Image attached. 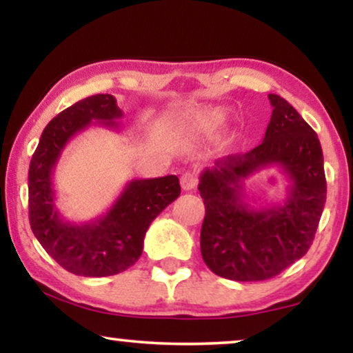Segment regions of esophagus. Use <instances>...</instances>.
I'll use <instances>...</instances> for the list:
<instances>
[{"label": "esophagus", "mask_w": 353, "mask_h": 353, "mask_svg": "<svg viewBox=\"0 0 353 353\" xmlns=\"http://www.w3.org/2000/svg\"><path fill=\"white\" fill-rule=\"evenodd\" d=\"M180 181H181V188L185 191H191L197 186V176L194 175V173H190V172L183 173Z\"/></svg>", "instance_id": "esophagus-1"}]
</instances>
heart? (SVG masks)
Returning a JSON list of instances; mask_svg holds the SVG:
<instances>
[{
    "label": "heart",
    "instance_id": "b5f03b06",
    "mask_svg": "<svg viewBox=\"0 0 353 353\" xmlns=\"http://www.w3.org/2000/svg\"><path fill=\"white\" fill-rule=\"evenodd\" d=\"M197 125L204 128H214L219 127V125L225 120V112L221 109L216 108H210V109H204L197 114Z\"/></svg>",
    "mask_w": 353,
    "mask_h": 353
}]
</instances>
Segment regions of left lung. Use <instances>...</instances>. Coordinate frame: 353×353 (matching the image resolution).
<instances>
[{"mask_svg":"<svg viewBox=\"0 0 353 353\" xmlns=\"http://www.w3.org/2000/svg\"><path fill=\"white\" fill-rule=\"evenodd\" d=\"M263 141L245 154H231L202 172L204 199L201 254L207 267L234 281H263L302 259L310 249L326 202L323 151L316 133L278 94ZM278 168L292 183L287 201L255 210L243 201V180Z\"/></svg>","mask_w":353,"mask_h":353,"instance_id":"obj_1","label":"left lung"}]
</instances>
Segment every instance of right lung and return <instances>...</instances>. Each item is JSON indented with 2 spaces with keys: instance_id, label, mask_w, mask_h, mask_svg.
I'll list each match as a JSON object with an SVG mask.
<instances>
[{
  "instance_id": "1",
  "label": "right lung",
  "mask_w": 353,
  "mask_h": 353,
  "mask_svg": "<svg viewBox=\"0 0 353 353\" xmlns=\"http://www.w3.org/2000/svg\"><path fill=\"white\" fill-rule=\"evenodd\" d=\"M122 110L112 94H94L57 114L43 130L28 168V219L43 249L79 276L122 273L141 257L152 220L180 196L176 175L132 180L98 219L70 223L54 204L52 173L65 144L93 123L117 128Z\"/></svg>"
}]
</instances>
